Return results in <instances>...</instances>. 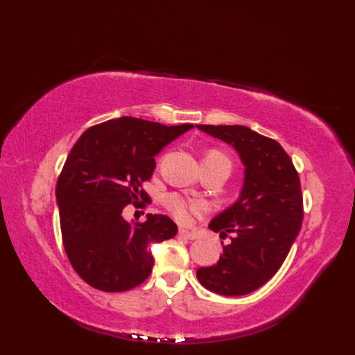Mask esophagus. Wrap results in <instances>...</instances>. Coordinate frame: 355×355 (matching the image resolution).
Masks as SVG:
<instances>
[{"mask_svg": "<svg viewBox=\"0 0 355 355\" xmlns=\"http://www.w3.org/2000/svg\"><path fill=\"white\" fill-rule=\"evenodd\" d=\"M179 235H180V237L187 239V240H197V237H198L196 232H191V231H187V230H179Z\"/></svg>", "mask_w": 355, "mask_h": 355, "instance_id": "obj_1", "label": "esophagus"}]
</instances>
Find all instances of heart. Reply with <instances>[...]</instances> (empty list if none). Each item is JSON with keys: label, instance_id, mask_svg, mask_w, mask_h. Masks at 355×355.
<instances>
[{"label": "heart", "instance_id": "obj_1", "mask_svg": "<svg viewBox=\"0 0 355 355\" xmlns=\"http://www.w3.org/2000/svg\"><path fill=\"white\" fill-rule=\"evenodd\" d=\"M204 159L219 161V163H223V164L231 167L230 158L220 151H210ZM164 202H166V207L168 209V211L180 222H188L192 214H201L207 210L206 204H202L200 201H189V200L182 198L180 196H176V194H171V196L166 197Z\"/></svg>", "mask_w": 355, "mask_h": 355}]
</instances>
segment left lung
I'll return each mask as SVG.
<instances>
[{"label":"left lung","mask_w":355,"mask_h":355,"mask_svg":"<svg viewBox=\"0 0 355 355\" xmlns=\"http://www.w3.org/2000/svg\"><path fill=\"white\" fill-rule=\"evenodd\" d=\"M231 145L244 164L240 198L209 223L220 237L232 234L218 263L197 270L213 293L254 292L280 270L302 227L304 201L297 171L283 146L245 125H197Z\"/></svg>","instance_id":"1"}]
</instances>
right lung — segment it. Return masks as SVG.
I'll list each match as a JSON object with an SVG mask.
<instances>
[{"label": "right lung", "mask_w": 355, "mask_h": 355, "mask_svg": "<svg viewBox=\"0 0 355 355\" xmlns=\"http://www.w3.org/2000/svg\"><path fill=\"white\" fill-rule=\"evenodd\" d=\"M192 127L121 116L90 127L71 149L56 185L62 241L75 272L92 287L125 292L142 284L154 265L149 245L178 234L164 214L130 223L121 213L148 201L142 184L154 173V157Z\"/></svg>", "instance_id": "right-lung-1"}]
</instances>
